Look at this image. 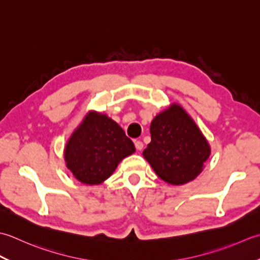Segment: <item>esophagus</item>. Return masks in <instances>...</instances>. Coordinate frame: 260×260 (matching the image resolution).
Wrapping results in <instances>:
<instances>
[{
    "mask_svg": "<svg viewBox=\"0 0 260 260\" xmlns=\"http://www.w3.org/2000/svg\"><path fill=\"white\" fill-rule=\"evenodd\" d=\"M135 146H136V149L137 150H142V148H144V144H142V141L138 140L135 142Z\"/></svg>",
    "mask_w": 260,
    "mask_h": 260,
    "instance_id": "esophagus-1",
    "label": "esophagus"
}]
</instances>
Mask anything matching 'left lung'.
Listing matches in <instances>:
<instances>
[{
  "label": "left lung",
  "instance_id": "obj_1",
  "mask_svg": "<svg viewBox=\"0 0 260 260\" xmlns=\"http://www.w3.org/2000/svg\"><path fill=\"white\" fill-rule=\"evenodd\" d=\"M150 135L151 141L142 155L162 181L183 185L203 171L211 148L181 105L174 103L156 115Z\"/></svg>",
  "mask_w": 260,
  "mask_h": 260
}]
</instances>
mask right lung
Segmentation results:
<instances>
[{
	"mask_svg": "<svg viewBox=\"0 0 260 260\" xmlns=\"http://www.w3.org/2000/svg\"><path fill=\"white\" fill-rule=\"evenodd\" d=\"M135 151L134 142L115 121L91 111L67 141L63 156L67 168L76 179L98 185Z\"/></svg>",
	"mask_w": 260,
	"mask_h": 260,
	"instance_id": "right-lung-1",
	"label": "right lung"
}]
</instances>
